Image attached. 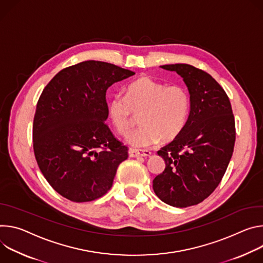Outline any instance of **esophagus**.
Wrapping results in <instances>:
<instances>
[{"instance_id":"obj_1","label":"esophagus","mask_w":263,"mask_h":263,"mask_svg":"<svg viewBox=\"0 0 263 263\" xmlns=\"http://www.w3.org/2000/svg\"><path fill=\"white\" fill-rule=\"evenodd\" d=\"M128 155L132 158H140V157H151L152 153L149 151H138L130 148L128 151Z\"/></svg>"}]
</instances>
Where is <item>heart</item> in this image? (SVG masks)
<instances>
[{
	"mask_svg": "<svg viewBox=\"0 0 263 263\" xmlns=\"http://www.w3.org/2000/svg\"><path fill=\"white\" fill-rule=\"evenodd\" d=\"M190 107L187 91L180 85H166L149 76H141L109 103L115 128L126 136L134 126L133 114L141 115L142 125L127 138L134 147H149L161 139L171 141L184 128Z\"/></svg>",
	"mask_w": 263,
	"mask_h": 263,
	"instance_id": "obj_1",
	"label": "heart"
}]
</instances>
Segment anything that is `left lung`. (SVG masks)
Segmentation results:
<instances>
[{
	"instance_id": "left-lung-1",
	"label": "left lung",
	"mask_w": 263,
	"mask_h": 263,
	"mask_svg": "<svg viewBox=\"0 0 263 263\" xmlns=\"http://www.w3.org/2000/svg\"><path fill=\"white\" fill-rule=\"evenodd\" d=\"M161 68L183 78L190 111L178 137L158 152L166 167L153 188L167 205L186 208L207 198L220 183L234 151L235 120L229 97L210 74L187 64Z\"/></svg>"
}]
</instances>
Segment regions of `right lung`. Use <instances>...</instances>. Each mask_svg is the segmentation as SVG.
<instances>
[{"label": "right lung", "instance_id": "add662e5", "mask_svg": "<svg viewBox=\"0 0 263 263\" xmlns=\"http://www.w3.org/2000/svg\"><path fill=\"white\" fill-rule=\"evenodd\" d=\"M135 72L86 61L58 72L46 85L33 120V149L51 187L75 201H91L111 187L128 148L105 123L106 90Z\"/></svg>", "mask_w": 263, "mask_h": 263}]
</instances>
